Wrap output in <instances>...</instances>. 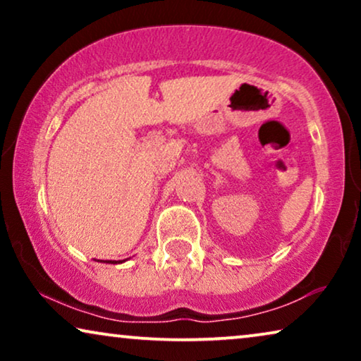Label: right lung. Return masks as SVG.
<instances>
[{"mask_svg":"<svg viewBox=\"0 0 361 361\" xmlns=\"http://www.w3.org/2000/svg\"><path fill=\"white\" fill-rule=\"evenodd\" d=\"M106 263H116V261H106Z\"/></svg>","mask_w":361,"mask_h":361,"instance_id":"obj_1","label":"right lung"}]
</instances>
